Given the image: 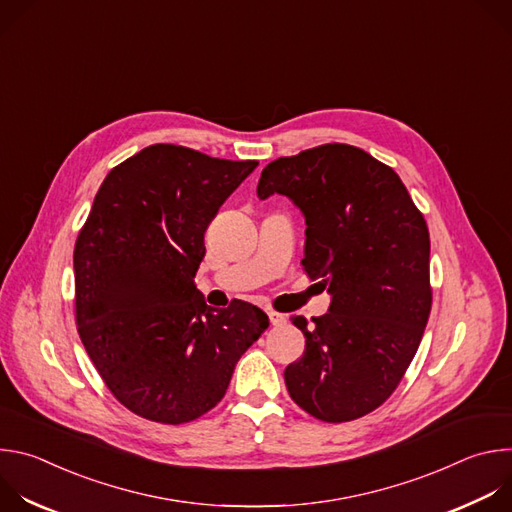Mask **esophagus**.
<instances>
[{"label":"esophagus","mask_w":512,"mask_h":512,"mask_svg":"<svg viewBox=\"0 0 512 512\" xmlns=\"http://www.w3.org/2000/svg\"><path fill=\"white\" fill-rule=\"evenodd\" d=\"M269 314V322L273 324V326H283L285 322H287V316L285 314H279V312H267Z\"/></svg>","instance_id":"34e87169"}]
</instances>
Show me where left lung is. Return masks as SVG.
I'll list each match as a JSON object with an SVG mask.
<instances>
[{
	"label": "left lung",
	"mask_w": 512,
	"mask_h": 512,
	"mask_svg": "<svg viewBox=\"0 0 512 512\" xmlns=\"http://www.w3.org/2000/svg\"><path fill=\"white\" fill-rule=\"evenodd\" d=\"M283 194L306 218L302 265L330 294L324 316H294L304 356L287 391L328 423L375 411L411 364L431 310L429 233L401 178L346 143L265 166L261 200Z\"/></svg>",
	"instance_id": "8db88e82"
}]
</instances>
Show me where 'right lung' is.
I'll use <instances>...</instances> for the list:
<instances>
[{
  "label": "right lung",
  "mask_w": 512,
  "mask_h": 512,
  "mask_svg": "<svg viewBox=\"0 0 512 512\" xmlns=\"http://www.w3.org/2000/svg\"><path fill=\"white\" fill-rule=\"evenodd\" d=\"M257 164L156 143L95 196L75 245L77 324L101 379L139 417L178 425L210 411L269 326L241 300L206 306L194 283L210 221Z\"/></svg>",
  "instance_id": "obj_1"
}]
</instances>
